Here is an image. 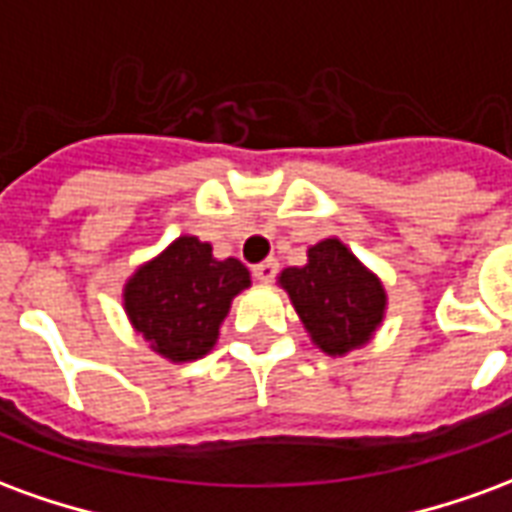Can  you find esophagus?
Returning <instances> with one entry per match:
<instances>
[{
  "instance_id": "obj_1",
  "label": "esophagus",
  "mask_w": 512,
  "mask_h": 512,
  "mask_svg": "<svg viewBox=\"0 0 512 512\" xmlns=\"http://www.w3.org/2000/svg\"><path fill=\"white\" fill-rule=\"evenodd\" d=\"M277 271V260H263V263H257V266L252 268V274H255V279H260V282H271V279L277 277Z\"/></svg>"
}]
</instances>
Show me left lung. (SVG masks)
<instances>
[{
	"mask_svg": "<svg viewBox=\"0 0 512 512\" xmlns=\"http://www.w3.org/2000/svg\"><path fill=\"white\" fill-rule=\"evenodd\" d=\"M279 285L288 290L312 343L326 354L343 356L365 345L384 321L381 279L337 238L310 246L307 266L285 268Z\"/></svg>",
	"mask_w": 512,
	"mask_h": 512,
	"instance_id": "left-lung-1",
	"label": "left lung"
}]
</instances>
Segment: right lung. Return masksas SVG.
Instances as JSON below:
<instances>
[{"label": "right lung", "mask_w": 512, "mask_h": 512, "mask_svg": "<svg viewBox=\"0 0 512 512\" xmlns=\"http://www.w3.org/2000/svg\"><path fill=\"white\" fill-rule=\"evenodd\" d=\"M249 288L241 260H216L211 244L180 235L128 279V321L169 362H191L213 348L230 301Z\"/></svg>", "instance_id": "add662e5"}]
</instances>
